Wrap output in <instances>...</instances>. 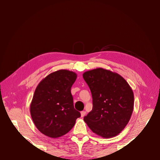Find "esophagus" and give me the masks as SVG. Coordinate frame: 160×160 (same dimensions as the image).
<instances>
[{
    "label": "esophagus",
    "instance_id": "obj_1",
    "mask_svg": "<svg viewBox=\"0 0 160 160\" xmlns=\"http://www.w3.org/2000/svg\"><path fill=\"white\" fill-rule=\"evenodd\" d=\"M86 112H85V111H82V112H81V117H84V116L86 115Z\"/></svg>",
    "mask_w": 160,
    "mask_h": 160
}]
</instances>
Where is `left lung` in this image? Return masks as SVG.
<instances>
[{
    "instance_id": "obj_1",
    "label": "left lung",
    "mask_w": 160,
    "mask_h": 160,
    "mask_svg": "<svg viewBox=\"0 0 160 160\" xmlns=\"http://www.w3.org/2000/svg\"><path fill=\"white\" fill-rule=\"evenodd\" d=\"M83 78L93 98V109L83 120L98 136L104 138L117 136L132 114V89L119 74L102 68L85 72Z\"/></svg>"
}]
</instances>
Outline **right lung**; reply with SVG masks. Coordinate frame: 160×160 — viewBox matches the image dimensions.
<instances>
[{
	"label": "right lung",
	"instance_id": "obj_1",
	"mask_svg": "<svg viewBox=\"0 0 160 160\" xmlns=\"http://www.w3.org/2000/svg\"><path fill=\"white\" fill-rule=\"evenodd\" d=\"M75 72L59 70L48 74L38 84L30 104L32 119L37 128L52 138L68 133L81 116L76 110L71 89Z\"/></svg>",
	"mask_w": 160,
	"mask_h": 160
}]
</instances>
